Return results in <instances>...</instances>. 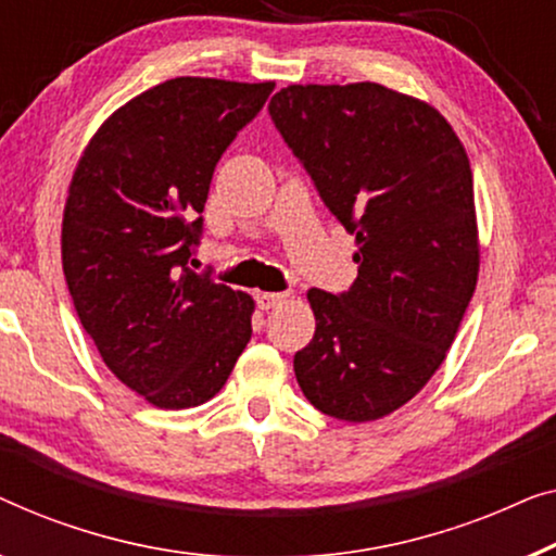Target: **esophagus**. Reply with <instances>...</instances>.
Listing matches in <instances>:
<instances>
[{
	"label": "esophagus",
	"mask_w": 556,
	"mask_h": 556,
	"mask_svg": "<svg viewBox=\"0 0 556 556\" xmlns=\"http://www.w3.org/2000/svg\"><path fill=\"white\" fill-rule=\"evenodd\" d=\"M289 294L285 292H260L256 294V304H260V309H275L277 304H281L287 300Z\"/></svg>",
	"instance_id": "esophagus-1"
}]
</instances>
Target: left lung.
Instances as JSON below:
<instances>
[{"instance_id": "1", "label": "left lung", "mask_w": 556, "mask_h": 556, "mask_svg": "<svg viewBox=\"0 0 556 556\" xmlns=\"http://www.w3.org/2000/svg\"><path fill=\"white\" fill-rule=\"evenodd\" d=\"M269 115L357 244L348 292H307L296 382L325 416H390L441 367L479 279L466 148L435 108L378 83L289 85Z\"/></svg>"}]
</instances>
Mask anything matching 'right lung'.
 I'll return each mask as SVG.
<instances>
[{
    "mask_svg": "<svg viewBox=\"0 0 556 556\" xmlns=\"http://www.w3.org/2000/svg\"><path fill=\"white\" fill-rule=\"evenodd\" d=\"M275 83L174 77L100 125L70 181L62 269L77 317L123 386L181 410L224 388L254 300L189 269L211 176Z\"/></svg>",
    "mask_w": 556,
    "mask_h": 556,
    "instance_id": "add662e5",
    "label": "right lung"
}]
</instances>
